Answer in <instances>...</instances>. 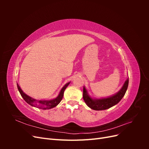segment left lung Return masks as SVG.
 <instances>
[{
    "label": "left lung",
    "mask_w": 149,
    "mask_h": 149,
    "mask_svg": "<svg viewBox=\"0 0 149 149\" xmlns=\"http://www.w3.org/2000/svg\"><path fill=\"white\" fill-rule=\"evenodd\" d=\"M129 84V78L125 81L123 88L114 95L106 98L96 99L93 100L90 97L87 93L86 89L83 87V100L87 106L91 109L96 111L105 110L117 104L125 95Z\"/></svg>",
    "instance_id": "left-lung-1"
}]
</instances>
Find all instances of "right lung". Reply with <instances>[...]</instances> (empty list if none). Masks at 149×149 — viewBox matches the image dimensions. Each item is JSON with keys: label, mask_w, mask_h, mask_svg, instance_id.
<instances>
[{"label": "right lung", "mask_w": 149, "mask_h": 149, "mask_svg": "<svg viewBox=\"0 0 149 149\" xmlns=\"http://www.w3.org/2000/svg\"><path fill=\"white\" fill-rule=\"evenodd\" d=\"M69 84L70 83H66L64 86L62 88V89H61V91L60 92L59 95H58L55 99H54V100H49V101L48 100L37 101L35 100V99H33L31 97L27 96L26 94H25L23 91H22V90L21 89V88H20V86L18 84H17V88L19 89V91L20 92L22 97L24 98V100L27 102L29 104L34 107H37L38 108H40V109H51V108L56 106L58 104L61 102L63 97L65 90L68 86L69 85Z\"/></svg>", "instance_id": "obj_1"}]
</instances>
